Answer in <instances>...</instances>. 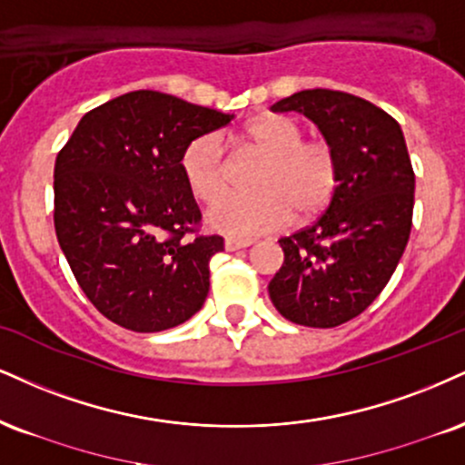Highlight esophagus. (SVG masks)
<instances>
[{
    "label": "esophagus",
    "instance_id": "obj_1",
    "mask_svg": "<svg viewBox=\"0 0 465 465\" xmlns=\"http://www.w3.org/2000/svg\"><path fill=\"white\" fill-rule=\"evenodd\" d=\"M253 244V240H240V238H227L225 240V249L227 251H238V249H247Z\"/></svg>",
    "mask_w": 465,
    "mask_h": 465
}]
</instances>
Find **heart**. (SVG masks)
I'll list each match as a JSON object with an SVG mask.
<instances>
[{"instance_id":"heart-1","label":"heart","mask_w":465,"mask_h":465,"mask_svg":"<svg viewBox=\"0 0 465 465\" xmlns=\"http://www.w3.org/2000/svg\"><path fill=\"white\" fill-rule=\"evenodd\" d=\"M301 125L288 116L268 114L244 127L240 147L262 155L253 177L255 193L225 194L232 158L216 134L194 138L182 153V175L194 199L210 203L208 223L236 238L286 227L292 218L321 214L338 188L340 166L333 147L324 141H303Z\"/></svg>"}]
</instances>
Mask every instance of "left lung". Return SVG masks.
<instances>
[{
    "mask_svg": "<svg viewBox=\"0 0 465 465\" xmlns=\"http://www.w3.org/2000/svg\"><path fill=\"white\" fill-rule=\"evenodd\" d=\"M271 110L314 121L338 155L340 179L314 225L279 240L283 264L268 294L290 322L338 327L381 294L410 240L416 175L405 136L385 110L329 88L294 93Z\"/></svg>",
    "mask_w": 465,
    "mask_h": 465,
    "instance_id": "1",
    "label": "left lung"
}]
</instances>
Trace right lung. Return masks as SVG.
<instances>
[{
    "instance_id": "add662e5",
    "label": "right lung",
    "mask_w": 465,
    "mask_h": 465,
    "mask_svg": "<svg viewBox=\"0 0 465 465\" xmlns=\"http://www.w3.org/2000/svg\"><path fill=\"white\" fill-rule=\"evenodd\" d=\"M233 114L158 91H134L82 116L54 169V225L73 275L108 321L138 333L203 307L221 236H199L182 175L194 138Z\"/></svg>"
}]
</instances>
